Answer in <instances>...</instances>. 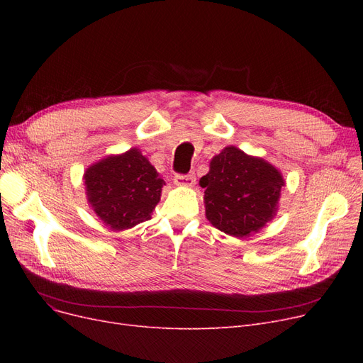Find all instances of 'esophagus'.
<instances>
[{"label": "esophagus", "mask_w": 363, "mask_h": 363, "mask_svg": "<svg viewBox=\"0 0 363 363\" xmlns=\"http://www.w3.org/2000/svg\"><path fill=\"white\" fill-rule=\"evenodd\" d=\"M194 184H196V177L193 174L175 177V185L178 186H194Z\"/></svg>", "instance_id": "obj_1"}]
</instances>
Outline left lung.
<instances>
[{
    "label": "left lung",
    "mask_w": 363,
    "mask_h": 363,
    "mask_svg": "<svg viewBox=\"0 0 363 363\" xmlns=\"http://www.w3.org/2000/svg\"><path fill=\"white\" fill-rule=\"evenodd\" d=\"M284 184L281 172L271 163L234 145L225 147L200 179L206 218L228 235L249 237L277 215Z\"/></svg>",
    "instance_id": "left-lung-1"
}]
</instances>
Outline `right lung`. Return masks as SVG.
Masks as SVG:
<instances>
[{"mask_svg": "<svg viewBox=\"0 0 363 363\" xmlns=\"http://www.w3.org/2000/svg\"><path fill=\"white\" fill-rule=\"evenodd\" d=\"M86 199L113 231H123L151 218L164 181L138 148L107 156L84 174Z\"/></svg>", "mask_w": 363, "mask_h": 363, "instance_id": "obj_1", "label": "right lung"}]
</instances>
